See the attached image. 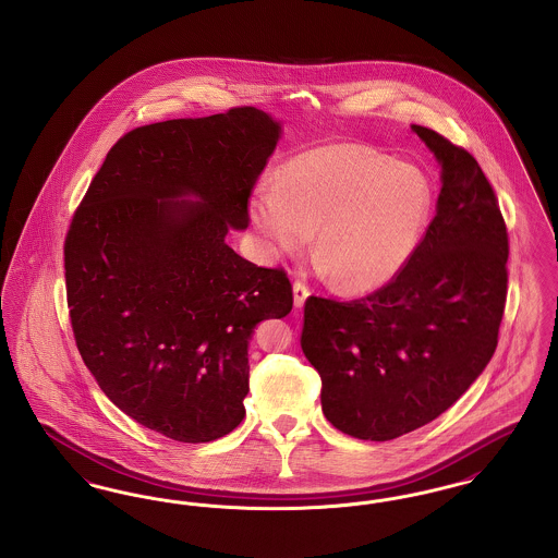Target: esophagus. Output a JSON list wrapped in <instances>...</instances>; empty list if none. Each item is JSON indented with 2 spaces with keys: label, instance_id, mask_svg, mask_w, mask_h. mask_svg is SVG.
Instances as JSON below:
<instances>
[{
  "label": "esophagus",
  "instance_id": "esophagus-1",
  "mask_svg": "<svg viewBox=\"0 0 558 558\" xmlns=\"http://www.w3.org/2000/svg\"><path fill=\"white\" fill-rule=\"evenodd\" d=\"M292 296H294V307L301 310V307L305 305V299L310 296L307 284L301 282V280H294V282H292Z\"/></svg>",
  "mask_w": 558,
  "mask_h": 558
}]
</instances>
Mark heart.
<instances>
[{"label": "heart", "instance_id": "b5f03b06", "mask_svg": "<svg viewBox=\"0 0 558 558\" xmlns=\"http://www.w3.org/2000/svg\"><path fill=\"white\" fill-rule=\"evenodd\" d=\"M433 192L423 171L357 144L292 157L259 184L248 215L271 253H299L316 230L319 269L347 292L391 282L423 239Z\"/></svg>", "mask_w": 558, "mask_h": 558}]
</instances>
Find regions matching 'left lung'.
I'll return each mask as SVG.
<instances>
[{"instance_id": "left-lung-1", "label": "left lung", "mask_w": 558, "mask_h": 558, "mask_svg": "<svg viewBox=\"0 0 558 558\" xmlns=\"http://www.w3.org/2000/svg\"><path fill=\"white\" fill-rule=\"evenodd\" d=\"M441 165L437 215L408 264L353 301L307 296L301 349L322 378L324 416L345 435L389 441L435 421L498 345L508 234L475 157L412 125Z\"/></svg>"}]
</instances>
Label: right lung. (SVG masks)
Returning <instances> with one entry per match:
<instances>
[{"label":"right lung","instance_id":"obj_1","mask_svg":"<svg viewBox=\"0 0 558 558\" xmlns=\"http://www.w3.org/2000/svg\"><path fill=\"white\" fill-rule=\"evenodd\" d=\"M278 137L255 107L135 128L71 219L64 278L81 357L119 410L173 441L205 444L242 423L248 339L292 310L287 271L226 242L248 226Z\"/></svg>","mask_w":558,"mask_h":558}]
</instances>
